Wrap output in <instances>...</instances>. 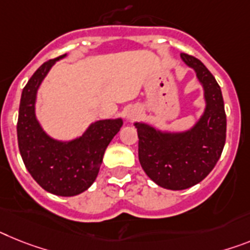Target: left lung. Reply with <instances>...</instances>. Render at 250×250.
<instances>
[{
  "label": "left lung",
  "mask_w": 250,
  "mask_h": 250,
  "mask_svg": "<svg viewBox=\"0 0 250 250\" xmlns=\"http://www.w3.org/2000/svg\"><path fill=\"white\" fill-rule=\"evenodd\" d=\"M182 60L193 70L205 89L206 110L200 122L184 133H163L136 123L138 159L148 178L163 188L187 189L211 173L226 140V114L221 89L207 67L189 54Z\"/></svg>",
  "instance_id": "8db88e82"
}]
</instances>
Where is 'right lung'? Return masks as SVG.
<instances>
[{
	"label": "right lung",
	"mask_w": 250,
	"mask_h": 250,
	"mask_svg": "<svg viewBox=\"0 0 250 250\" xmlns=\"http://www.w3.org/2000/svg\"><path fill=\"white\" fill-rule=\"evenodd\" d=\"M64 56L44 62L25 85L19 108L18 144L25 167L35 182L56 196L71 197L94 183L104 152L123 122H95L81 137L71 142L54 141L44 133L35 118L38 87L50 67Z\"/></svg>",
	"instance_id": "add662e5"
}]
</instances>
